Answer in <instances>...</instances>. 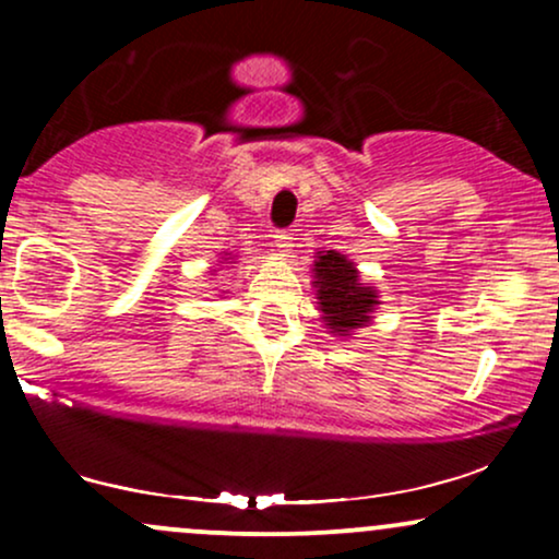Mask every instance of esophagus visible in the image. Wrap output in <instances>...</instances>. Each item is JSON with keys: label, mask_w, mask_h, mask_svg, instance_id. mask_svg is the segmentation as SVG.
I'll use <instances>...</instances> for the list:
<instances>
[{"label": "esophagus", "mask_w": 559, "mask_h": 559, "mask_svg": "<svg viewBox=\"0 0 559 559\" xmlns=\"http://www.w3.org/2000/svg\"><path fill=\"white\" fill-rule=\"evenodd\" d=\"M273 241H275V247H278V252H288V249H292V234H288L286 228H281V230H275L273 234Z\"/></svg>", "instance_id": "esophagus-1"}]
</instances>
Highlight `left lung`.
I'll use <instances>...</instances> for the list:
<instances>
[{
  "label": "left lung",
  "instance_id": "left-lung-1",
  "mask_svg": "<svg viewBox=\"0 0 559 559\" xmlns=\"http://www.w3.org/2000/svg\"><path fill=\"white\" fill-rule=\"evenodd\" d=\"M312 273H316L312 286L318 292L320 312H323L331 333L352 336V331L370 323L373 310L381 301H378L373 286L362 284L355 262L346 260V254L336 249L318 252Z\"/></svg>",
  "mask_w": 559,
  "mask_h": 559
}]
</instances>
